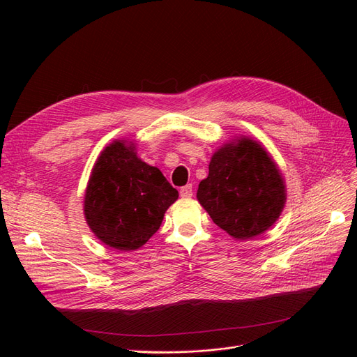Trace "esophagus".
<instances>
[{"mask_svg":"<svg viewBox=\"0 0 357 357\" xmlns=\"http://www.w3.org/2000/svg\"><path fill=\"white\" fill-rule=\"evenodd\" d=\"M193 195V188L192 185H186L180 189V197L181 198H190Z\"/></svg>","mask_w":357,"mask_h":357,"instance_id":"obj_1","label":"esophagus"}]
</instances>
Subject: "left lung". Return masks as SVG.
Instances as JSON below:
<instances>
[{"label": "left lung", "instance_id": "8db88e82", "mask_svg": "<svg viewBox=\"0 0 357 357\" xmlns=\"http://www.w3.org/2000/svg\"><path fill=\"white\" fill-rule=\"evenodd\" d=\"M197 198L232 238L250 240L278 220L286 204V185L266 149L240 135L215 150Z\"/></svg>", "mask_w": 357, "mask_h": 357}]
</instances>
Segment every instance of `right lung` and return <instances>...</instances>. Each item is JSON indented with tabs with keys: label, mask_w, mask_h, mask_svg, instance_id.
Instances as JSON below:
<instances>
[{
	"label": "right lung",
	"mask_w": 357,
	"mask_h": 357,
	"mask_svg": "<svg viewBox=\"0 0 357 357\" xmlns=\"http://www.w3.org/2000/svg\"><path fill=\"white\" fill-rule=\"evenodd\" d=\"M135 150L128 139L104 147L84 192L86 223L101 243L121 252L144 245L178 198L160 169L143 162Z\"/></svg>",
	"instance_id": "1"
}]
</instances>
